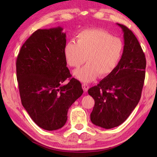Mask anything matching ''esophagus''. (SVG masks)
<instances>
[{"instance_id":"34e87169","label":"esophagus","mask_w":157,"mask_h":157,"mask_svg":"<svg viewBox=\"0 0 157 157\" xmlns=\"http://www.w3.org/2000/svg\"><path fill=\"white\" fill-rule=\"evenodd\" d=\"M82 89H83V90L85 92H86L87 91H88L89 86L86 84H82Z\"/></svg>"}]
</instances>
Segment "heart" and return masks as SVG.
Segmentation results:
<instances>
[{
	"mask_svg": "<svg viewBox=\"0 0 157 157\" xmlns=\"http://www.w3.org/2000/svg\"><path fill=\"white\" fill-rule=\"evenodd\" d=\"M123 43L120 39L112 36L100 29H90L81 32L77 36V44L66 43L63 53L66 62L78 68L86 62L87 64L74 71L82 82H91L99 75L106 77L116 68L123 54Z\"/></svg>",
	"mask_w": 157,
	"mask_h": 157,
	"instance_id": "1",
	"label": "heart"
}]
</instances>
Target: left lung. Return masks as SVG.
<instances>
[{"instance_id":"obj_1","label":"left lung","mask_w":157,"mask_h":157,"mask_svg":"<svg viewBox=\"0 0 157 157\" xmlns=\"http://www.w3.org/2000/svg\"><path fill=\"white\" fill-rule=\"evenodd\" d=\"M117 25L123 33L121 59L112 73L88 90L95 100L91 121L105 129L126 121L139 102L145 79L146 59L139 41L126 26Z\"/></svg>"}]
</instances>
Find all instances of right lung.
Wrapping results in <instances>:
<instances>
[{
  "label": "right lung",
  "instance_id": "1",
  "mask_svg": "<svg viewBox=\"0 0 157 157\" xmlns=\"http://www.w3.org/2000/svg\"><path fill=\"white\" fill-rule=\"evenodd\" d=\"M61 27L39 29L21 47L17 78L21 103L37 125L57 130L67 121L68 109L83 94L82 84L66 67V33Z\"/></svg>",
  "mask_w": 157,
  "mask_h": 157
}]
</instances>
